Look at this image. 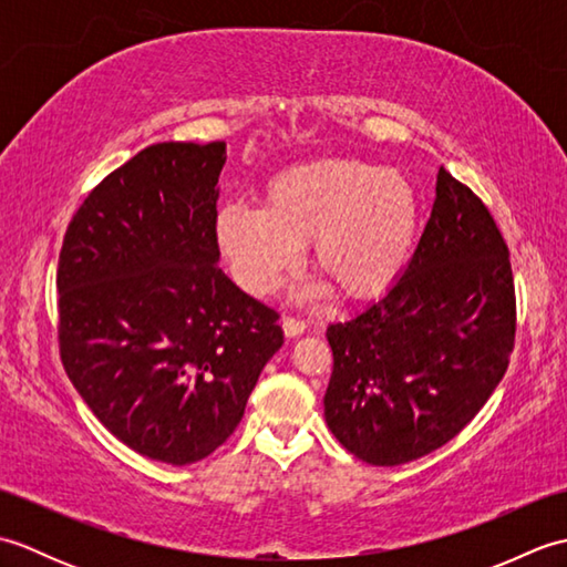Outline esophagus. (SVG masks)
Segmentation results:
<instances>
[{"label": "esophagus", "instance_id": "34e87169", "mask_svg": "<svg viewBox=\"0 0 567 567\" xmlns=\"http://www.w3.org/2000/svg\"><path fill=\"white\" fill-rule=\"evenodd\" d=\"M307 329V323L302 319H295V317H282V331L287 339H295V336H302Z\"/></svg>", "mask_w": 567, "mask_h": 567}]
</instances>
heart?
<instances>
[{"mask_svg":"<svg viewBox=\"0 0 567 567\" xmlns=\"http://www.w3.org/2000/svg\"><path fill=\"white\" fill-rule=\"evenodd\" d=\"M416 231L412 179L358 158L287 167L265 185L262 209L226 204L216 216V244L250 295H270L311 244L315 268L343 297H378L404 270Z\"/></svg>","mask_w":567,"mask_h":567,"instance_id":"b5f03b06","label":"heart"}]
</instances>
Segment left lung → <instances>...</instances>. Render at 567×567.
Listing matches in <instances>:
<instances>
[{
	"label": "left lung",
	"instance_id": "1",
	"mask_svg": "<svg viewBox=\"0 0 567 567\" xmlns=\"http://www.w3.org/2000/svg\"><path fill=\"white\" fill-rule=\"evenodd\" d=\"M514 333L507 240L485 202L441 167L431 219L404 275L378 302L327 329L331 433L382 467L441 449L495 392Z\"/></svg>",
	"mask_w": 567,
	"mask_h": 567
}]
</instances>
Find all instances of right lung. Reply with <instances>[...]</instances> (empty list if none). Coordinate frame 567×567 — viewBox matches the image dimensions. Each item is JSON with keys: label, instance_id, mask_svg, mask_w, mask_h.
Instances as JSON below:
<instances>
[{"label": "right lung", "instance_id": "obj_1", "mask_svg": "<svg viewBox=\"0 0 567 567\" xmlns=\"http://www.w3.org/2000/svg\"><path fill=\"white\" fill-rule=\"evenodd\" d=\"M224 163V141L143 148L80 204L58 258L70 382L118 441L173 465L226 443L285 341L216 265Z\"/></svg>", "mask_w": 567, "mask_h": 567}]
</instances>
